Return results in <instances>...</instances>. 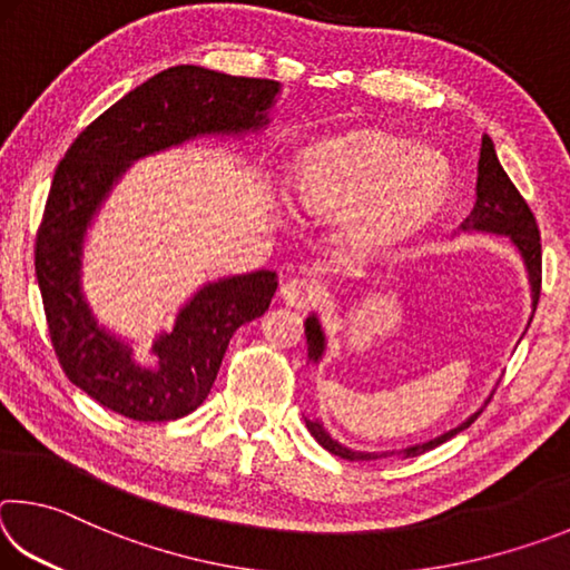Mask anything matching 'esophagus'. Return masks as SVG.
<instances>
[{"mask_svg":"<svg viewBox=\"0 0 570 570\" xmlns=\"http://www.w3.org/2000/svg\"><path fill=\"white\" fill-rule=\"evenodd\" d=\"M282 298L288 306L308 308L320 302L322 288L316 282H308V278H288V282L282 286Z\"/></svg>","mask_w":570,"mask_h":570,"instance_id":"obj_1","label":"esophagus"}]
</instances>
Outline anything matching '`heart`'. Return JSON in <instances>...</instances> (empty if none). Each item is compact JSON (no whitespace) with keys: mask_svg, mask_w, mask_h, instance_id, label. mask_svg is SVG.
Instances as JSON below:
<instances>
[{"mask_svg":"<svg viewBox=\"0 0 570 570\" xmlns=\"http://www.w3.org/2000/svg\"><path fill=\"white\" fill-rule=\"evenodd\" d=\"M450 170L438 153L390 135H360L320 146L302 160L294 196L308 214L332 216L370 206V236L402 234L428 218L448 190Z\"/></svg>","mask_w":570,"mask_h":570,"instance_id":"b5f03b06","label":"heart"}]
</instances>
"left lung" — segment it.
I'll use <instances>...</instances> for the list:
<instances>
[{
    "instance_id": "left-lung-1",
    "label": "left lung",
    "mask_w": 570,
    "mask_h": 570,
    "mask_svg": "<svg viewBox=\"0 0 570 570\" xmlns=\"http://www.w3.org/2000/svg\"><path fill=\"white\" fill-rule=\"evenodd\" d=\"M488 230V234H503L508 236L513 244L518 246L520 256L528 266V276H530V288H533V306H538L540 298V282H543V254H540V230L535 224L533 210L528 208L525 198L520 196L518 188L513 186V180L508 178V173L500 166V160L495 156L493 140L488 135H482V148H480V160H478V200L475 208H472L470 218H465L462 224V230ZM306 332V346H308V360L320 362L324 354V332L320 326V320L316 316H308L304 324ZM475 412L468 422H462L460 428L445 432L430 442H422V445H412L404 450H392V452H354L350 448L340 445V442L330 438L320 422L306 420V428L312 432L314 440L320 442L324 450H330L332 455L350 460V462H364V460H380V458H417L422 452H428L432 448L442 445L450 438H455L458 432L470 428L472 422L478 420Z\"/></svg>"
}]
</instances>
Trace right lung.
<instances>
[{"mask_svg":"<svg viewBox=\"0 0 570 570\" xmlns=\"http://www.w3.org/2000/svg\"><path fill=\"white\" fill-rule=\"evenodd\" d=\"M276 92V80L168 67L95 118L57 166L37 228V284L62 372L102 407L138 422L178 420L200 407L230 336L266 312L278 278L254 272L200 288L153 346L158 370H146L100 330L82 296L80 256L95 210L130 160L204 132L262 128Z\"/></svg>","mask_w":570,"mask_h":570,"instance_id":"obj_1","label":"right lung"}]
</instances>
